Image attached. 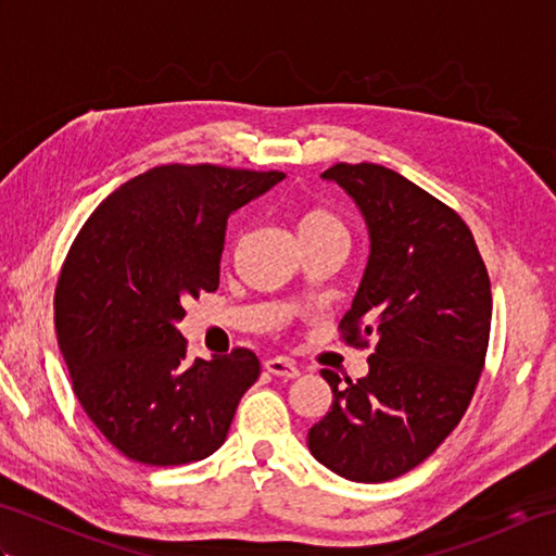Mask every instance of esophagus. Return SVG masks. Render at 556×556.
Returning <instances> with one entry per match:
<instances>
[{"mask_svg":"<svg viewBox=\"0 0 556 556\" xmlns=\"http://www.w3.org/2000/svg\"><path fill=\"white\" fill-rule=\"evenodd\" d=\"M265 370L269 375L281 377V380H293V377L301 375V370L289 358H269L265 361Z\"/></svg>","mask_w":556,"mask_h":556,"instance_id":"1","label":"esophagus"}]
</instances>
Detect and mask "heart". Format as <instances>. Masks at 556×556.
<instances>
[{
	"instance_id": "obj_1",
	"label": "heart",
	"mask_w": 556,
	"mask_h": 556,
	"mask_svg": "<svg viewBox=\"0 0 556 556\" xmlns=\"http://www.w3.org/2000/svg\"><path fill=\"white\" fill-rule=\"evenodd\" d=\"M296 233H299L301 243L325 239V236H344L346 239V227L332 210L308 207V210H303L296 219Z\"/></svg>"
}]
</instances>
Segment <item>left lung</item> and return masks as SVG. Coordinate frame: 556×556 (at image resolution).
I'll return each instance as SVG.
<instances>
[{
  "instance_id": "left-lung-1",
  "label": "left lung",
  "mask_w": 556,
  "mask_h": 556,
  "mask_svg": "<svg viewBox=\"0 0 556 556\" xmlns=\"http://www.w3.org/2000/svg\"><path fill=\"white\" fill-rule=\"evenodd\" d=\"M368 227L370 255L349 344L372 341L358 382L332 370V406L308 432L311 454L353 482H387L422 464L464 418L485 365L492 293L473 233L454 210L380 164H334Z\"/></svg>"
}]
</instances>
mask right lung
<instances>
[{"label":"right lung","mask_w":556,"mask_h":556,"mask_svg":"<svg viewBox=\"0 0 556 556\" xmlns=\"http://www.w3.org/2000/svg\"><path fill=\"white\" fill-rule=\"evenodd\" d=\"M281 172L164 164L83 224L54 293V327L83 410L146 466L200 460L227 440L260 375L253 351L186 361L184 303L217 291L227 219Z\"/></svg>","instance_id":"add662e5"}]
</instances>
